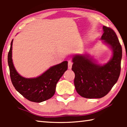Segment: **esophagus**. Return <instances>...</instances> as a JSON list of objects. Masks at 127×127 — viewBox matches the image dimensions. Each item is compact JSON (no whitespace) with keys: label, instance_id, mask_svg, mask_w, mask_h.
I'll use <instances>...</instances> for the list:
<instances>
[{"label":"esophagus","instance_id":"1","mask_svg":"<svg viewBox=\"0 0 127 127\" xmlns=\"http://www.w3.org/2000/svg\"><path fill=\"white\" fill-rule=\"evenodd\" d=\"M72 64H73V63L71 61H68V69H71Z\"/></svg>","mask_w":127,"mask_h":127}]
</instances>
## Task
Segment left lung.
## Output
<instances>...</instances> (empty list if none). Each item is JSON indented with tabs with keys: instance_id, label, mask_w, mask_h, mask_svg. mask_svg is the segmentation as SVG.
Wrapping results in <instances>:
<instances>
[{
	"instance_id": "1",
	"label": "left lung",
	"mask_w": 127,
	"mask_h": 127,
	"mask_svg": "<svg viewBox=\"0 0 127 127\" xmlns=\"http://www.w3.org/2000/svg\"><path fill=\"white\" fill-rule=\"evenodd\" d=\"M100 40L112 50L110 59L98 64L89 54L73 56L72 69L75 73V89L79 95L87 98H100L109 93L120 73L122 49L113 30L104 26Z\"/></svg>"
}]
</instances>
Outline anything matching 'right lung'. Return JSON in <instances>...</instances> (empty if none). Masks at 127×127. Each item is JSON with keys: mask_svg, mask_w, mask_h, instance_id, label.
<instances>
[{"mask_svg": "<svg viewBox=\"0 0 127 127\" xmlns=\"http://www.w3.org/2000/svg\"><path fill=\"white\" fill-rule=\"evenodd\" d=\"M8 55V63L12 84L19 93L32 102H41L52 97L59 79L68 69V62L53 65L35 78H25L18 73L12 60V45Z\"/></svg>", "mask_w": 127, "mask_h": 127, "instance_id": "add662e5", "label": "right lung"}]
</instances>
